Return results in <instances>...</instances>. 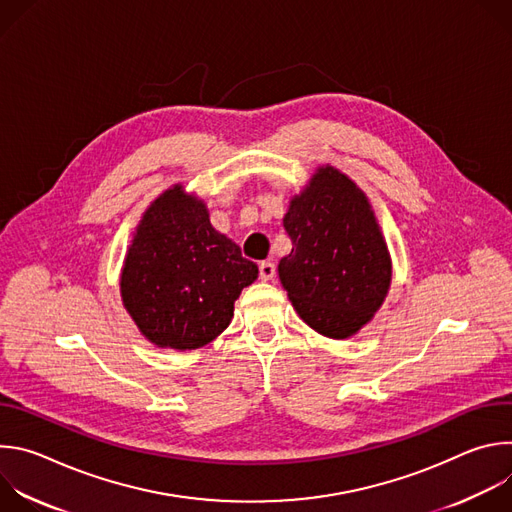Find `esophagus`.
Returning <instances> with one entry per match:
<instances>
[{
    "label": "esophagus",
    "instance_id": "1",
    "mask_svg": "<svg viewBox=\"0 0 512 512\" xmlns=\"http://www.w3.org/2000/svg\"><path fill=\"white\" fill-rule=\"evenodd\" d=\"M259 277L261 279H273L275 277V265L271 263V261H263V263H259Z\"/></svg>",
    "mask_w": 512,
    "mask_h": 512
}]
</instances>
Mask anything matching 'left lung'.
Masks as SVG:
<instances>
[{
    "label": "left lung",
    "instance_id": "obj_1",
    "mask_svg": "<svg viewBox=\"0 0 512 512\" xmlns=\"http://www.w3.org/2000/svg\"><path fill=\"white\" fill-rule=\"evenodd\" d=\"M283 227L291 253L279 279L300 318L344 340L371 322L391 285V255L373 206L346 174L322 166L291 198Z\"/></svg>",
    "mask_w": 512,
    "mask_h": 512
}]
</instances>
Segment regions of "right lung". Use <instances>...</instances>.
Segmentation results:
<instances>
[{"instance_id": "1", "label": "right lung", "mask_w": 512, "mask_h": 512, "mask_svg": "<svg viewBox=\"0 0 512 512\" xmlns=\"http://www.w3.org/2000/svg\"><path fill=\"white\" fill-rule=\"evenodd\" d=\"M257 275L239 245L214 231L204 200L176 184L143 212L119 285L145 338L160 348L194 350L231 324L235 300Z\"/></svg>"}]
</instances>
